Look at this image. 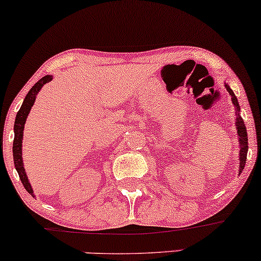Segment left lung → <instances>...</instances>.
Listing matches in <instances>:
<instances>
[{
	"mask_svg": "<svg viewBox=\"0 0 261 261\" xmlns=\"http://www.w3.org/2000/svg\"><path fill=\"white\" fill-rule=\"evenodd\" d=\"M226 88L228 93L232 97V103L234 106V110H236V125H237V133H238L239 136V146H241V151H239V174L243 172L244 166H245V161H247V153H248V134H247V127H245V124L241 116V109H239V104L238 100H237V97L233 93L232 89L229 88L228 86L226 85Z\"/></svg>",
	"mask_w": 261,
	"mask_h": 261,
	"instance_id": "obj_1",
	"label": "left lung"
}]
</instances>
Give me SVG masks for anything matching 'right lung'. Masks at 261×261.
Returning a JSON list of instances; mask_svg holds the SVG:
<instances>
[{
    "instance_id": "obj_1",
    "label": "right lung",
    "mask_w": 261,
    "mask_h": 261,
    "mask_svg": "<svg viewBox=\"0 0 261 261\" xmlns=\"http://www.w3.org/2000/svg\"><path fill=\"white\" fill-rule=\"evenodd\" d=\"M53 80L51 76H45L41 80H39L34 86L32 87L31 91L27 94L24 101H23L22 107H20L19 112L17 113L16 121H14V140H13V161H14V167H16L18 174H19L22 184L24 185L25 190L29 194L33 195V189L29 184L28 178H27L25 169L23 167V161H22V139H23V130H24V124L27 120V116H28L29 112H31L33 104H34L35 97H37L38 92L40 91L41 87L45 83H49Z\"/></svg>"
}]
</instances>
